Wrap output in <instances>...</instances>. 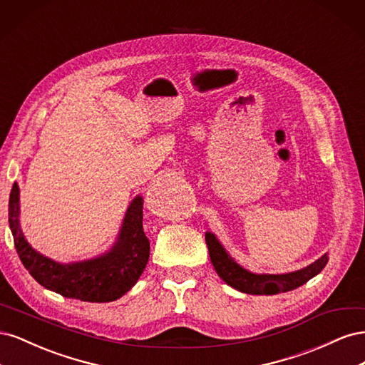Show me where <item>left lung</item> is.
<instances>
[{
	"mask_svg": "<svg viewBox=\"0 0 365 365\" xmlns=\"http://www.w3.org/2000/svg\"><path fill=\"white\" fill-rule=\"evenodd\" d=\"M205 242L210 260H212L219 277L230 284L231 288L251 295H274L300 288L302 284L322 272L329 262V256L324 254L314 263L298 271L284 274H257L245 269L231 257L230 252L212 231H205Z\"/></svg>",
	"mask_w": 365,
	"mask_h": 365,
	"instance_id": "left-lung-1",
	"label": "left lung"
}]
</instances>
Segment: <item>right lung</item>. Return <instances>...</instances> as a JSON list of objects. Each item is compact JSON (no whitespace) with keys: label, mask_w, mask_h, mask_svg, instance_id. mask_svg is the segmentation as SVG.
<instances>
[{"label":"right lung","mask_w":365,"mask_h":365,"mask_svg":"<svg viewBox=\"0 0 365 365\" xmlns=\"http://www.w3.org/2000/svg\"><path fill=\"white\" fill-rule=\"evenodd\" d=\"M9 225L18 256L41 286L81 302L108 303L132 289L145 271L150 244L143 230V197L130 201L117 240L106 252L82 262L61 263L33 248L19 224V187L14 182L9 197Z\"/></svg>","instance_id":"right-lung-1"}]
</instances>
